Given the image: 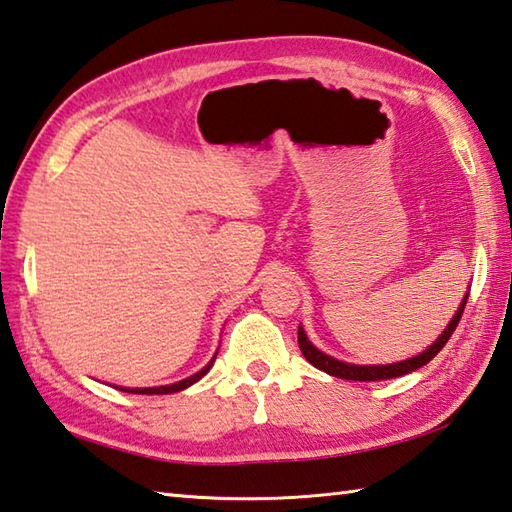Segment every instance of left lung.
<instances>
[{
  "mask_svg": "<svg viewBox=\"0 0 512 512\" xmlns=\"http://www.w3.org/2000/svg\"><path fill=\"white\" fill-rule=\"evenodd\" d=\"M466 302H468V297H464L462 306L457 308L455 317L450 319V324L446 326L444 333L437 337V342H435L433 346L426 348L422 355H417V357H413V359H406V362H399V364H386V366H357V364L339 362V359H333V357L324 355L322 350H317L313 344H310L302 326H299V330H297V342H299V348H302V353H304V357L308 359L310 364H313V366L319 368V370H324V373H328V375H333V377L350 379V382H379V379L402 377V375L413 373V370H417V368L426 366V364L430 362V359H433V357L439 353V350H442V348L446 346L450 335L455 333L459 319H462V315H464Z\"/></svg>",
  "mask_w": 512,
  "mask_h": 512,
  "instance_id": "8db88e82",
  "label": "left lung"
}]
</instances>
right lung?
Segmentation results:
<instances>
[{
	"label": "right lung",
	"instance_id": "right-lung-1",
	"mask_svg": "<svg viewBox=\"0 0 512 512\" xmlns=\"http://www.w3.org/2000/svg\"><path fill=\"white\" fill-rule=\"evenodd\" d=\"M208 370H210V364H208L206 368L199 370V373H195L193 377L182 379V382L170 384V386H157V388H122V390H126V393H135V395H168V393H179V390H184V388H188V386H193L195 382H199V379H202V377L208 373Z\"/></svg>",
	"mask_w": 512,
	"mask_h": 512
}]
</instances>
